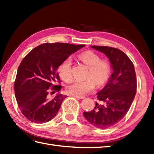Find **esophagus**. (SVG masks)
Masks as SVG:
<instances>
[{
    "label": "esophagus",
    "instance_id": "obj_1",
    "mask_svg": "<svg viewBox=\"0 0 154 154\" xmlns=\"http://www.w3.org/2000/svg\"><path fill=\"white\" fill-rule=\"evenodd\" d=\"M75 96V97H76V98H80V99H83V98H85V96Z\"/></svg>",
    "mask_w": 154,
    "mask_h": 154
}]
</instances>
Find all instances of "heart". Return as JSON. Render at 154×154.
<instances>
[{
  "instance_id": "heart-1",
  "label": "heart",
  "mask_w": 154,
  "mask_h": 154,
  "mask_svg": "<svg viewBox=\"0 0 154 154\" xmlns=\"http://www.w3.org/2000/svg\"><path fill=\"white\" fill-rule=\"evenodd\" d=\"M79 58L89 71L85 81H74L66 88L67 92L75 96H83L94 90L96 84L99 86L107 82L111 72V64L108 60L100 59V56L93 51H87L81 54ZM61 79L66 82L72 79V60L69 57L62 62L58 67Z\"/></svg>"
}]
</instances>
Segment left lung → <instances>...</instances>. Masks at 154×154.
I'll use <instances>...</instances> for the list:
<instances>
[{
    "mask_svg": "<svg viewBox=\"0 0 154 154\" xmlns=\"http://www.w3.org/2000/svg\"><path fill=\"white\" fill-rule=\"evenodd\" d=\"M109 58L113 72L103 89L97 93L99 101L92 111L83 112L85 118L98 128H107L123 119L128 111L137 91L134 64L120 49L108 46L92 45Z\"/></svg>",
    "mask_w": 154,
    "mask_h": 154,
    "instance_id": "obj_1",
    "label": "left lung"
}]
</instances>
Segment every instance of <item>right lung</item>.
<instances>
[{
	"label": "right lung",
	"instance_id": "right-lung-1",
	"mask_svg": "<svg viewBox=\"0 0 154 154\" xmlns=\"http://www.w3.org/2000/svg\"><path fill=\"white\" fill-rule=\"evenodd\" d=\"M85 45L45 43L31 50L18 67L14 90L22 113L34 123L48 122L56 116L66 96L49 94L59 92L62 86L57 69L71 54ZM59 83V85H57Z\"/></svg>",
	"mask_w": 154,
	"mask_h": 154
}]
</instances>
